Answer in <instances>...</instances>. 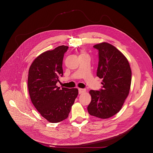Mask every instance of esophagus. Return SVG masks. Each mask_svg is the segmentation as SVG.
<instances>
[{"instance_id": "1", "label": "esophagus", "mask_w": 153, "mask_h": 153, "mask_svg": "<svg viewBox=\"0 0 153 153\" xmlns=\"http://www.w3.org/2000/svg\"><path fill=\"white\" fill-rule=\"evenodd\" d=\"M85 91V90L84 88H79V94H82V93H84Z\"/></svg>"}]
</instances>
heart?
<instances>
[{
  "instance_id": "heart-1",
  "label": "heart",
  "mask_w": 153,
  "mask_h": 153,
  "mask_svg": "<svg viewBox=\"0 0 153 153\" xmlns=\"http://www.w3.org/2000/svg\"><path fill=\"white\" fill-rule=\"evenodd\" d=\"M81 54H85V53H84V52H82V53H81ZM81 54H80V55H81Z\"/></svg>"
}]
</instances>
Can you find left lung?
I'll use <instances>...</instances> for the list:
<instances>
[{
  "mask_svg": "<svg viewBox=\"0 0 153 153\" xmlns=\"http://www.w3.org/2000/svg\"><path fill=\"white\" fill-rule=\"evenodd\" d=\"M99 51L97 76L102 79L99 91L91 90V100L87 107L91 116L108 119L121 110L128 95L131 82V70L123 54L105 42L94 45Z\"/></svg>",
  "mask_w": 153,
  "mask_h": 153,
  "instance_id": "8db88e82",
  "label": "left lung"
}]
</instances>
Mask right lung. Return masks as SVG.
I'll return each mask as SVG.
<instances>
[{"instance_id": "right-lung-1", "label": "right lung", "mask_w": 153, "mask_h": 153, "mask_svg": "<svg viewBox=\"0 0 153 153\" xmlns=\"http://www.w3.org/2000/svg\"><path fill=\"white\" fill-rule=\"evenodd\" d=\"M68 46H60L45 51L32 63L28 75V90L37 110L48 121L56 123L68 117L78 89L56 85L63 76V59Z\"/></svg>"}]
</instances>
